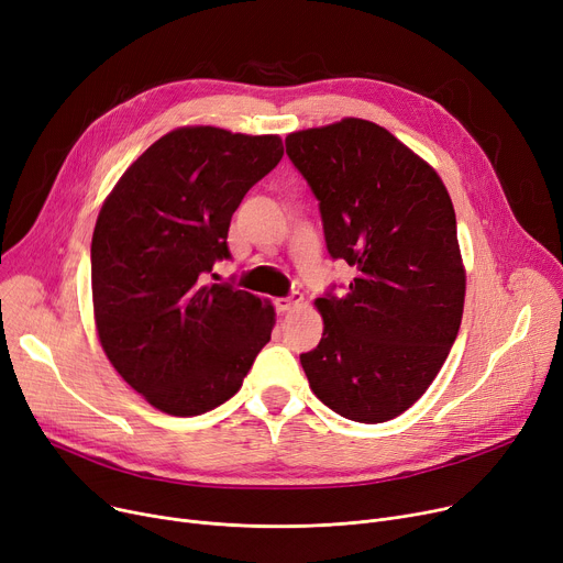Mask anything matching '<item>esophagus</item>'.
Listing matches in <instances>:
<instances>
[{"mask_svg": "<svg viewBox=\"0 0 563 563\" xmlns=\"http://www.w3.org/2000/svg\"><path fill=\"white\" fill-rule=\"evenodd\" d=\"M301 301H303L301 294H299V291H291L289 297L276 299V310H278V312H289V310H294L297 306H301Z\"/></svg>", "mask_w": 563, "mask_h": 563, "instance_id": "obj_1", "label": "esophagus"}]
</instances>
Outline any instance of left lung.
I'll return each instance as SVG.
<instances>
[{
    "label": "left lung",
    "instance_id": "obj_1",
    "mask_svg": "<svg viewBox=\"0 0 563 563\" xmlns=\"http://www.w3.org/2000/svg\"><path fill=\"white\" fill-rule=\"evenodd\" d=\"M285 151L314 198L333 260L356 278L317 299L319 344L301 353L312 393L378 424L416 404L459 335L465 272L452 198L416 153L361 118L294 132Z\"/></svg>",
    "mask_w": 563,
    "mask_h": 563
}]
</instances>
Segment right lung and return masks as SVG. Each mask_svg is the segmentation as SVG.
I'll return each instance as SVG.
<instances>
[{"label":"right lung","instance_id":"1","mask_svg":"<svg viewBox=\"0 0 563 563\" xmlns=\"http://www.w3.org/2000/svg\"><path fill=\"white\" fill-rule=\"evenodd\" d=\"M280 159L274 134L180 128L147 147L102 205L91 242L100 344L168 416L228 401L272 340L274 306L207 280L230 260L234 210Z\"/></svg>","mask_w":563,"mask_h":563}]
</instances>
